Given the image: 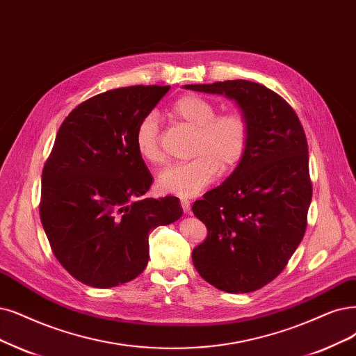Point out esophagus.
Wrapping results in <instances>:
<instances>
[{"label": "esophagus", "mask_w": 356, "mask_h": 356, "mask_svg": "<svg viewBox=\"0 0 356 356\" xmlns=\"http://www.w3.org/2000/svg\"><path fill=\"white\" fill-rule=\"evenodd\" d=\"M180 205H181V208H183V213H189V209H191V201L189 200H180Z\"/></svg>", "instance_id": "esophagus-1"}]
</instances>
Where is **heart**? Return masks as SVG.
Returning <instances> with one entry per match:
<instances>
[{
    "mask_svg": "<svg viewBox=\"0 0 356 356\" xmlns=\"http://www.w3.org/2000/svg\"><path fill=\"white\" fill-rule=\"evenodd\" d=\"M170 114L180 124L195 130L191 148L195 156L186 163L171 164L158 175L156 185L164 193L191 198L217 177L220 168L229 171L243 160L249 145V122L242 111L217 114L214 102L188 94L171 104ZM135 147L143 161L163 163L160 126L155 114H147L139 120Z\"/></svg>",
    "mask_w": 356,
    "mask_h": 356,
    "instance_id": "b5f03b06",
    "label": "heart"
}]
</instances>
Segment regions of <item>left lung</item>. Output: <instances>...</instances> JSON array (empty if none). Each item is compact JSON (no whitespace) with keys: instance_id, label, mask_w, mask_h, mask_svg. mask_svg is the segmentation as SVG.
<instances>
[{"instance_id":"left-lung-1","label":"left lung","mask_w":356,"mask_h":356,"mask_svg":"<svg viewBox=\"0 0 356 356\" xmlns=\"http://www.w3.org/2000/svg\"><path fill=\"white\" fill-rule=\"evenodd\" d=\"M185 88L226 95L249 122L243 160L192 207L208 229L192 252L193 266L220 291H258L283 271L305 234L312 185L304 127L264 85L239 79Z\"/></svg>"}]
</instances>
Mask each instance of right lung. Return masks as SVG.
<instances>
[{"label": "right lung", "mask_w": 356, "mask_h": 356, "mask_svg": "<svg viewBox=\"0 0 356 356\" xmlns=\"http://www.w3.org/2000/svg\"><path fill=\"white\" fill-rule=\"evenodd\" d=\"M170 86L136 85L92 97L64 118L42 170L39 214L52 254L92 287L127 283L145 270L149 233L183 214L179 198H145L152 176L135 130Z\"/></svg>", "instance_id": "1"}]
</instances>
